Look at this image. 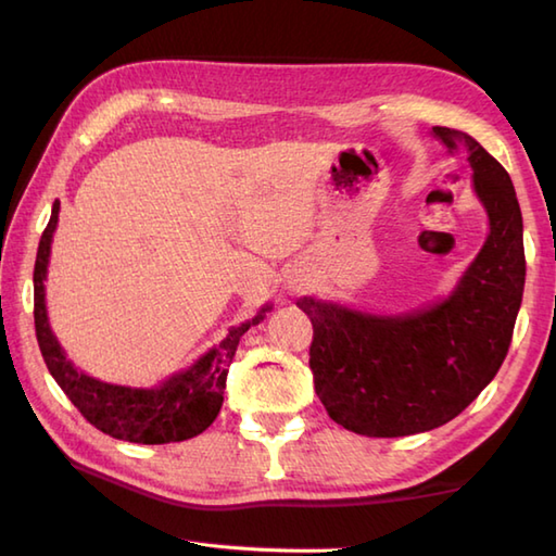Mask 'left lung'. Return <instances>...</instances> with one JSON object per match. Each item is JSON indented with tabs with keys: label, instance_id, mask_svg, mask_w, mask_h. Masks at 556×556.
<instances>
[{
	"label": "left lung",
	"instance_id": "obj_1",
	"mask_svg": "<svg viewBox=\"0 0 556 556\" xmlns=\"http://www.w3.org/2000/svg\"><path fill=\"white\" fill-rule=\"evenodd\" d=\"M433 135L467 151L489 214L486 243L453 296L400 318L299 301L313 323L315 393L340 427L362 437H409L458 417L502 368L523 301V216L506 168L470 135Z\"/></svg>",
	"mask_w": 556,
	"mask_h": 556
}]
</instances>
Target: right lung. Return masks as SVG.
Instances as JSON below:
<instances>
[{"label":"right lung","mask_w":556,"mask_h":556,"mask_svg":"<svg viewBox=\"0 0 556 556\" xmlns=\"http://www.w3.org/2000/svg\"><path fill=\"white\" fill-rule=\"evenodd\" d=\"M58 214L60 206L54 204L46 231L40 236L36 269H33V318H36L38 346L42 358H46L48 371L58 380L64 395L72 400V405L81 412L84 419L93 424L98 431L108 433V437L144 445L176 443L198 437L219 415L228 366L233 362L238 342H241L250 325L263 320V313L267 308H263L257 318L238 325L216 350L204 354L192 368L180 376H173L168 383H163L156 390L101 383V380L76 371L48 328L42 279H46L48 271L50 243L54 226H58Z\"/></svg>","instance_id":"1"}]
</instances>
